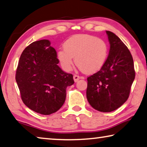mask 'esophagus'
I'll list each match as a JSON object with an SVG mask.
<instances>
[{
	"mask_svg": "<svg viewBox=\"0 0 147 147\" xmlns=\"http://www.w3.org/2000/svg\"><path fill=\"white\" fill-rule=\"evenodd\" d=\"M73 78H74V82H77V81L79 80V79L83 78V77H80V76H78V75H76V74H75V75H74Z\"/></svg>",
	"mask_w": 147,
	"mask_h": 147,
	"instance_id": "1",
	"label": "esophagus"
}]
</instances>
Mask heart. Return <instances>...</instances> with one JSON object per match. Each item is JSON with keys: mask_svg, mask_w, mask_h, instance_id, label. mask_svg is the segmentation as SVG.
<instances>
[{"mask_svg": "<svg viewBox=\"0 0 147 147\" xmlns=\"http://www.w3.org/2000/svg\"><path fill=\"white\" fill-rule=\"evenodd\" d=\"M108 55V46L104 40L89 34H79L69 38L64 49L58 52V59L65 71H71L75 63L84 73L90 74L103 67Z\"/></svg>", "mask_w": 147, "mask_h": 147, "instance_id": "b5f03b06", "label": "heart"}]
</instances>
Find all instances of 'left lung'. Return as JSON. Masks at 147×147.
<instances>
[{"instance_id":"8db88e82","label":"left lung","mask_w":147,"mask_h":147,"mask_svg":"<svg viewBox=\"0 0 147 147\" xmlns=\"http://www.w3.org/2000/svg\"><path fill=\"white\" fill-rule=\"evenodd\" d=\"M110 50L103 67L88 77L86 96L95 110L109 113L127 101L136 72L134 59L124 42L111 31H106Z\"/></svg>"}]
</instances>
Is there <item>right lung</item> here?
Here are the masks:
<instances>
[{
    "label": "right lung",
    "mask_w": 147,
    "mask_h": 147,
    "mask_svg": "<svg viewBox=\"0 0 147 147\" xmlns=\"http://www.w3.org/2000/svg\"><path fill=\"white\" fill-rule=\"evenodd\" d=\"M59 62L48 40L33 42L21 55L16 80L23 103L37 113L57 112L65 103L67 86L74 83L73 74L63 71Z\"/></svg>",
    "instance_id": "1"
}]
</instances>
